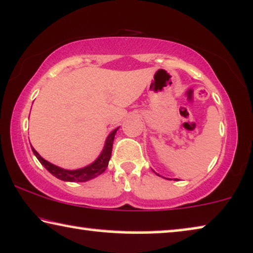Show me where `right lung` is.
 Masks as SVG:
<instances>
[{"label":"right lung","instance_id":"right-lung-1","mask_svg":"<svg viewBox=\"0 0 253 253\" xmlns=\"http://www.w3.org/2000/svg\"><path fill=\"white\" fill-rule=\"evenodd\" d=\"M117 130H119V127L114 131H112L109 136L107 137L105 147H103L100 157L96 159L93 164L86 166V167L82 168V169H77V170H65V169L57 167V166L50 164V162H48L44 160V159L41 158L39 153H38V152L34 150L32 146L31 147H32L34 155H36V157L38 158V160L41 162V165H42L51 175H54L55 177L60 178V179H62V181H67V182H86V181H88V179L94 178L98 175L102 174V172L106 170V168L108 167L109 159H110V157H112L114 137H115V133Z\"/></svg>","mask_w":253,"mask_h":253}]
</instances>
